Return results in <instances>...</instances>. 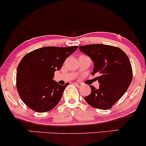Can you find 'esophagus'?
<instances>
[{
    "label": "esophagus",
    "instance_id": "34e87169",
    "mask_svg": "<svg viewBox=\"0 0 146 146\" xmlns=\"http://www.w3.org/2000/svg\"><path fill=\"white\" fill-rule=\"evenodd\" d=\"M74 85L76 87H78V88H80V87H81L82 86H83V85H82V83H74Z\"/></svg>",
    "mask_w": 146,
    "mask_h": 146
}]
</instances>
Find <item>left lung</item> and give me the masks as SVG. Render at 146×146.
Segmentation results:
<instances>
[{
    "label": "left lung",
    "instance_id": "obj_1",
    "mask_svg": "<svg viewBox=\"0 0 146 146\" xmlns=\"http://www.w3.org/2000/svg\"><path fill=\"white\" fill-rule=\"evenodd\" d=\"M78 49L94 62L92 74H99L96 77L99 88L90 86V94L84 99L95 108L110 109L132 82V69L129 58L122 50L112 45L92 44L79 46Z\"/></svg>",
    "mask_w": 146,
    "mask_h": 146
}]
</instances>
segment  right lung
<instances>
[{
  "label": "right lung",
  "mask_w": 146,
  "mask_h": 146,
  "mask_svg": "<svg viewBox=\"0 0 146 146\" xmlns=\"http://www.w3.org/2000/svg\"><path fill=\"white\" fill-rule=\"evenodd\" d=\"M78 46L44 47L27 54L16 71V88L20 97L29 108L37 112L51 110L59 103L69 84L53 80L67 58Z\"/></svg>",
  "instance_id": "add662e5"
}]
</instances>
